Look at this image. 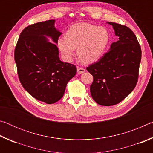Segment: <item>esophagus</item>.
Here are the masks:
<instances>
[{"label":"esophagus","instance_id":"1","mask_svg":"<svg viewBox=\"0 0 153 153\" xmlns=\"http://www.w3.org/2000/svg\"><path fill=\"white\" fill-rule=\"evenodd\" d=\"M77 74H82L84 73V72L86 71V69H85L84 68H83V67H77Z\"/></svg>","mask_w":153,"mask_h":153}]
</instances>
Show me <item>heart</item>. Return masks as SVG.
Returning <instances> with one entry per match:
<instances>
[{"label": "heart", "instance_id": "1", "mask_svg": "<svg viewBox=\"0 0 153 153\" xmlns=\"http://www.w3.org/2000/svg\"><path fill=\"white\" fill-rule=\"evenodd\" d=\"M110 35L107 29L97 25L79 23L67 31L65 38L58 40V46L67 61H71L74 51L82 63L89 64L98 60L107 50Z\"/></svg>", "mask_w": 153, "mask_h": 153}]
</instances>
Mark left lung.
<instances>
[{"mask_svg":"<svg viewBox=\"0 0 153 153\" xmlns=\"http://www.w3.org/2000/svg\"><path fill=\"white\" fill-rule=\"evenodd\" d=\"M119 40L113 42L108 52L86 69L93 76L90 93L94 101L112 106L126 98L138 82L141 61V48L136 36L126 25L108 22Z\"/></svg>","mask_w":153,"mask_h":153,"instance_id":"1","label":"left lung"}]
</instances>
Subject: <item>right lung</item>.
Wrapping results in <instances>:
<instances>
[{
  "label": "right lung",
  "instance_id": "1",
  "mask_svg": "<svg viewBox=\"0 0 153 153\" xmlns=\"http://www.w3.org/2000/svg\"><path fill=\"white\" fill-rule=\"evenodd\" d=\"M55 19L38 22L20 33L15 61L21 84L33 98L53 104L63 97L67 83L76 74V67L59 59L58 43L62 33ZM47 37L56 44L49 42Z\"/></svg>",
  "mask_w": 153,
  "mask_h": 153
}]
</instances>
